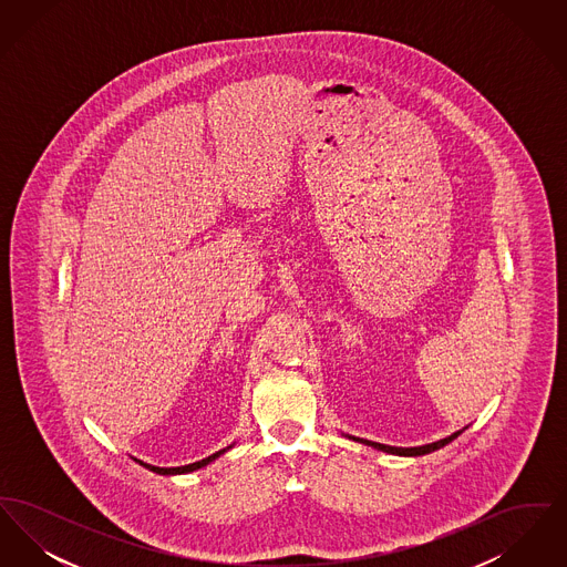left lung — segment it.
Returning <instances> with one entry per match:
<instances>
[{
    "label": "left lung",
    "mask_w": 567,
    "mask_h": 567,
    "mask_svg": "<svg viewBox=\"0 0 567 567\" xmlns=\"http://www.w3.org/2000/svg\"><path fill=\"white\" fill-rule=\"evenodd\" d=\"M461 432L451 433L449 437H444V440H437V442H432V444H423V446H412V449H402V446H386V444H380V442H370V440H363V437H354V435H349L351 440L354 442H361V444H368V446H372V449H378V451H382V453H391V455H404V457H419V455H427V453H433V451H437V449H442V446H446L449 442H453L457 435H461Z\"/></svg>",
    "instance_id": "obj_1"
}]
</instances>
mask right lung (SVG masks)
<instances>
[{"label":"right lung","mask_w":567,"mask_h":567,"mask_svg":"<svg viewBox=\"0 0 567 567\" xmlns=\"http://www.w3.org/2000/svg\"><path fill=\"white\" fill-rule=\"evenodd\" d=\"M231 446H227V449H223V451H218L215 455H210V457L202 458V461H195V463H189V465H181V467H157V465H151V463H144V461H140V458H135L140 465H144L146 470H151V472H155V474H163V476H172V474H189V472H195V470H199V467H204V465H208L210 461H215L216 457H220L223 453H227Z\"/></svg>","instance_id":"add662e5"}]
</instances>
